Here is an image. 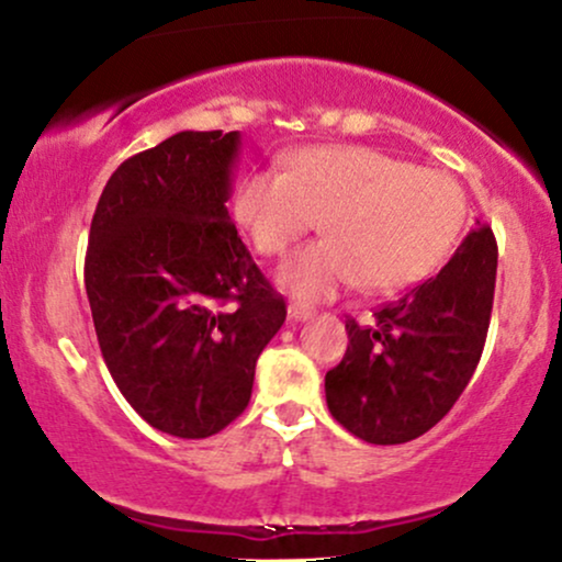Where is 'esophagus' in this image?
I'll return each mask as SVG.
<instances>
[{"label": "esophagus", "mask_w": 562, "mask_h": 562, "mask_svg": "<svg viewBox=\"0 0 562 562\" xmlns=\"http://www.w3.org/2000/svg\"><path fill=\"white\" fill-rule=\"evenodd\" d=\"M288 317L293 319V322H303V319L314 317V308L301 306V303H290V306H288Z\"/></svg>", "instance_id": "1"}]
</instances>
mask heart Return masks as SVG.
<instances>
[{"label":"heart","instance_id":"heart-1","mask_svg":"<svg viewBox=\"0 0 562 562\" xmlns=\"http://www.w3.org/2000/svg\"><path fill=\"white\" fill-rule=\"evenodd\" d=\"M288 171L256 169L237 184L235 216L261 256H285L322 216L325 235L280 272L288 293L330 299L357 285L396 293L436 272L468 222L462 184L447 171L364 145H314Z\"/></svg>","mask_w":562,"mask_h":562}]
</instances>
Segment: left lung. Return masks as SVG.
I'll list each match as a JSON object with an SVG mask.
<instances>
[{
	"mask_svg": "<svg viewBox=\"0 0 562 562\" xmlns=\"http://www.w3.org/2000/svg\"><path fill=\"white\" fill-rule=\"evenodd\" d=\"M494 282V232L479 224L441 272L383 303L370 325L348 317V348L325 375L335 420L383 447L428 434L481 362Z\"/></svg>",
	"mask_w": 562,
	"mask_h": 562,
	"instance_id": "left-lung-1",
	"label": "left lung"
}]
</instances>
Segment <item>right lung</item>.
Here are the masks:
<instances>
[{
    "mask_svg": "<svg viewBox=\"0 0 562 562\" xmlns=\"http://www.w3.org/2000/svg\"><path fill=\"white\" fill-rule=\"evenodd\" d=\"M240 132H179L126 158L89 227L83 285L108 370L160 434L209 438L243 415L285 299L227 214Z\"/></svg>",
    "mask_w": 562,
    "mask_h": 562,
    "instance_id": "obj_1",
    "label": "right lung"
}]
</instances>
